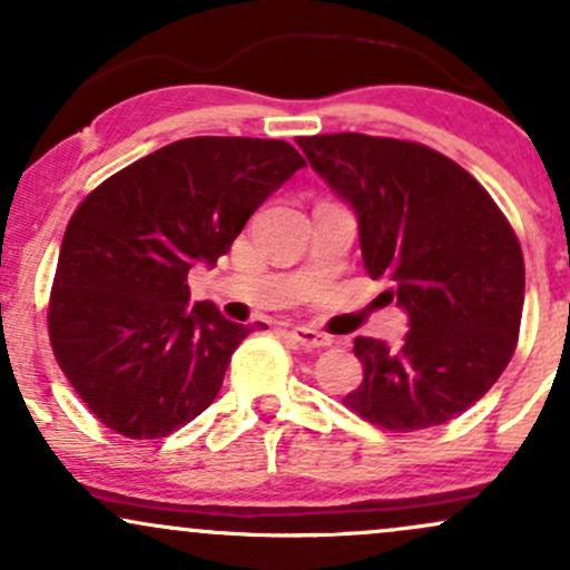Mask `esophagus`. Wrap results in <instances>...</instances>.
I'll list each match as a JSON object with an SVG mask.
<instances>
[{
	"instance_id": "esophagus-1",
	"label": "esophagus",
	"mask_w": 570,
	"mask_h": 570,
	"mask_svg": "<svg viewBox=\"0 0 570 570\" xmlns=\"http://www.w3.org/2000/svg\"><path fill=\"white\" fill-rule=\"evenodd\" d=\"M289 337L294 340V343L305 345V348H326V345L332 343L330 337L322 335V332L311 330V326H292Z\"/></svg>"
}]
</instances>
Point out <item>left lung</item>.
<instances>
[{"label":"left lung","instance_id":"8db88e82","mask_svg":"<svg viewBox=\"0 0 570 570\" xmlns=\"http://www.w3.org/2000/svg\"><path fill=\"white\" fill-rule=\"evenodd\" d=\"M307 163L358 217L370 278L404 307L402 345L356 337L364 381L343 399L364 421L421 431L480 402L520 335V240L466 168L417 141L367 134L299 136Z\"/></svg>","mask_w":570,"mask_h":570}]
</instances>
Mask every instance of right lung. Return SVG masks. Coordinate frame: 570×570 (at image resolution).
I'll list each match as a JSON object with an SVG mask.
<instances>
[{
	"mask_svg": "<svg viewBox=\"0 0 570 570\" xmlns=\"http://www.w3.org/2000/svg\"><path fill=\"white\" fill-rule=\"evenodd\" d=\"M305 160L292 144L195 136L101 181L71 214L50 289L58 367L98 421L160 440L214 402L233 351L265 324L189 305L187 273L217 265Z\"/></svg>",
	"mask_w": 570,
	"mask_h": 570,
	"instance_id": "obj_1",
	"label": "right lung"
}]
</instances>
